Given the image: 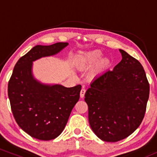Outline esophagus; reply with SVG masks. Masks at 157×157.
<instances>
[{"instance_id":"34e87169","label":"esophagus","mask_w":157,"mask_h":157,"mask_svg":"<svg viewBox=\"0 0 157 157\" xmlns=\"http://www.w3.org/2000/svg\"><path fill=\"white\" fill-rule=\"evenodd\" d=\"M85 93H86V89L84 88H82L80 91V97L81 98H83L85 96Z\"/></svg>"}]
</instances>
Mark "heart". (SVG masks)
Returning <instances> with one entry per match:
<instances>
[{
	"label": "heart",
	"instance_id": "b5f03b06",
	"mask_svg": "<svg viewBox=\"0 0 157 157\" xmlns=\"http://www.w3.org/2000/svg\"><path fill=\"white\" fill-rule=\"evenodd\" d=\"M75 65L79 68H87L96 65L94 72L99 73L107 69L111 65L109 57H102V53L99 50H92L81 52L75 58Z\"/></svg>",
	"mask_w": 157,
	"mask_h": 157
}]
</instances>
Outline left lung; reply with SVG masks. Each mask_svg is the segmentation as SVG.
<instances>
[{
    "label": "left lung",
    "mask_w": 157,
    "mask_h": 157,
    "mask_svg": "<svg viewBox=\"0 0 157 157\" xmlns=\"http://www.w3.org/2000/svg\"><path fill=\"white\" fill-rule=\"evenodd\" d=\"M119 50L122 60L113 71L95 77L85 94L91 129L100 140L109 142L120 141L137 129L150 91L141 63Z\"/></svg>",
    "instance_id": "obj_1"
}]
</instances>
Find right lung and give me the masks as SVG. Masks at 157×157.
<instances>
[{
	"label": "right lung",
	"mask_w": 157,
	"mask_h": 157,
	"mask_svg": "<svg viewBox=\"0 0 157 157\" xmlns=\"http://www.w3.org/2000/svg\"><path fill=\"white\" fill-rule=\"evenodd\" d=\"M68 45L35 46L19 59L9 81L8 96L15 121L37 140H54L62 133L80 98L81 86L66 88L42 83L34 77L32 65L41 57L57 55Z\"/></svg>",
	"instance_id": "1"
}]
</instances>
